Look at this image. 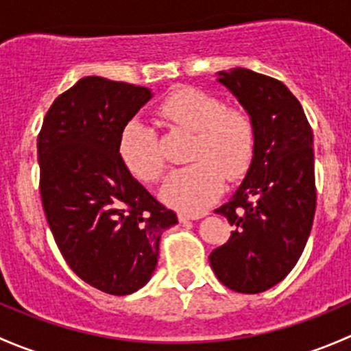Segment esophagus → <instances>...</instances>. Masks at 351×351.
Returning a JSON list of instances; mask_svg holds the SVG:
<instances>
[{"mask_svg":"<svg viewBox=\"0 0 351 351\" xmlns=\"http://www.w3.org/2000/svg\"><path fill=\"white\" fill-rule=\"evenodd\" d=\"M207 215V212H200V214H185V212H180L178 219L180 222H186V221H197V219H202Z\"/></svg>","mask_w":351,"mask_h":351,"instance_id":"esophagus-1","label":"esophagus"}]
</instances>
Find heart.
Instances as JSON below:
<instances>
[{
	"label": "heart",
	"mask_w": 351,
	"mask_h": 351,
	"mask_svg": "<svg viewBox=\"0 0 351 351\" xmlns=\"http://www.w3.org/2000/svg\"><path fill=\"white\" fill-rule=\"evenodd\" d=\"M161 119L195 132L190 159L195 162L175 169L166 178L161 197L183 212H202L229 182L243 178L253 161L256 132L241 108L224 107L217 97L198 88H178L158 107ZM119 154L123 165L143 182H158L165 169L154 134L132 120L122 129Z\"/></svg>",
	"instance_id": "1"
}]
</instances>
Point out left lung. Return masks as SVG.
I'll use <instances>...</instances> for the list:
<instances>
[{"label": "left lung", "mask_w": 351, "mask_h": 351, "mask_svg": "<svg viewBox=\"0 0 351 351\" xmlns=\"http://www.w3.org/2000/svg\"><path fill=\"white\" fill-rule=\"evenodd\" d=\"M217 76L253 120L256 144L239 189L215 208L234 231L208 260L226 287L260 293L290 274L311 234L316 212L313 130L282 81L244 67Z\"/></svg>", "instance_id": "left-lung-1"}]
</instances>
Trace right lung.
<instances>
[{"label": "right lung", "mask_w": 351, "mask_h": 351, "mask_svg": "<svg viewBox=\"0 0 351 351\" xmlns=\"http://www.w3.org/2000/svg\"><path fill=\"white\" fill-rule=\"evenodd\" d=\"M149 88L86 76L59 95L37 139L49 228L71 270L101 292L127 295L153 277L176 214L137 182L119 154L123 127Z\"/></svg>", "instance_id": "obj_1"}]
</instances>
